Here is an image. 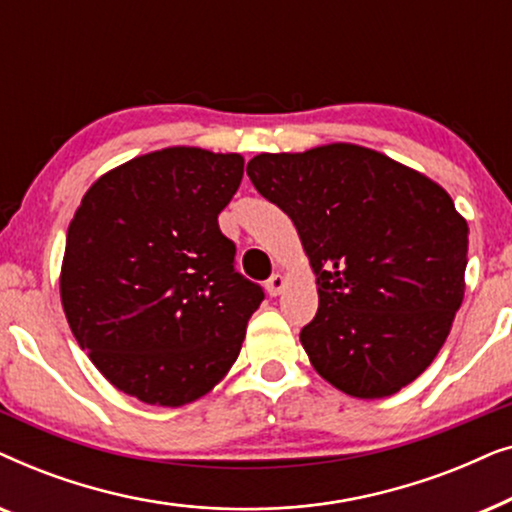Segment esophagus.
Here are the masks:
<instances>
[{"instance_id":"obj_1","label":"esophagus","mask_w":512,"mask_h":512,"mask_svg":"<svg viewBox=\"0 0 512 512\" xmlns=\"http://www.w3.org/2000/svg\"><path fill=\"white\" fill-rule=\"evenodd\" d=\"M284 286H286V279H284V275H279V272H275V275L265 282V289H268L270 296H279V293L284 291Z\"/></svg>"}]
</instances>
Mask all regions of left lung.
Instances as JSON below:
<instances>
[{
	"mask_svg": "<svg viewBox=\"0 0 512 512\" xmlns=\"http://www.w3.org/2000/svg\"><path fill=\"white\" fill-rule=\"evenodd\" d=\"M247 174L291 216L317 275L319 310L300 331L314 370L356 398L408 387L464 300L468 226L450 195L356 144L261 153Z\"/></svg>",
	"mask_w": 512,
	"mask_h": 512,
	"instance_id": "1",
	"label": "left lung"
}]
</instances>
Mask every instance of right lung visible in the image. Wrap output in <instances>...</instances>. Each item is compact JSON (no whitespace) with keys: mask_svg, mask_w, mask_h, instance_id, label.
Here are the masks:
<instances>
[{"mask_svg":"<svg viewBox=\"0 0 512 512\" xmlns=\"http://www.w3.org/2000/svg\"><path fill=\"white\" fill-rule=\"evenodd\" d=\"M244 174L237 153L153 151L83 195L60 296L69 328L116 389L151 405L207 394L240 354L265 293L219 228Z\"/></svg>","mask_w":512,"mask_h":512,"instance_id":"1","label":"right lung"}]
</instances>
